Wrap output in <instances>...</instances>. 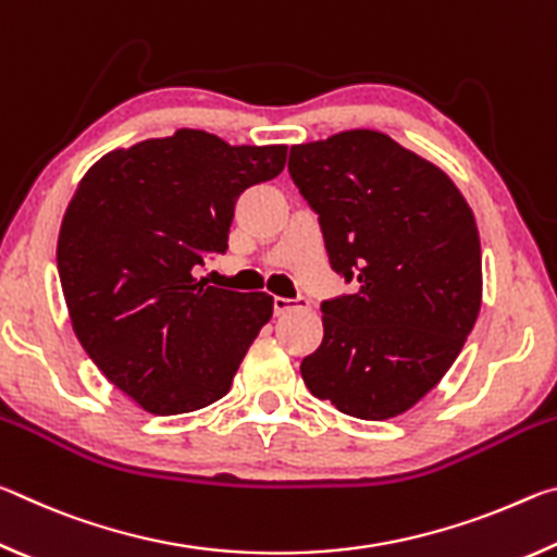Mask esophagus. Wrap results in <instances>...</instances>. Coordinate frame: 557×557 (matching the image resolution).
Returning a JSON list of instances; mask_svg holds the SVG:
<instances>
[{"mask_svg": "<svg viewBox=\"0 0 557 557\" xmlns=\"http://www.w3.org/2000/svg\"><path fill=\"white\" fill-rule=\"evenodd\" d=\"M299 307H307L305 297H297V299L275 297V314H285V312H292V309H299Z\"/></svg>", "mask_w": 557, "mask_h": 557, "instance_id": "1", "label": "esophagus"}]
</instances>
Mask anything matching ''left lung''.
Here are the masks:
<instances>
[{
    "instance_id": "left-lung-1",
    "label": "left lung",
    "mask_w": 557,
    "mask_h": 557,
    "mask_svg": "<svg viewBox=\"0 0 557 557\" xmlns=\"http://www.w3.org/2000/svg\"><path fill=\"white\" fill-rule=\"evenodd\" d=\"M332 270L354 295L322 305L307 388L361 420L398 418L455 363L482 309V245L455 182L379 129L289 149Z\"/></svg>"
}]
</instances>
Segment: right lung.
Masks as SVG:
<instances>
[{
	"label": "right lung",
	"mask_w": 557,
	"mask_h": 557,
	"mask_svg": "<svg viewBox=\"0 0 557 557\" xmlns=\"http://www.w3.org/2000/svg\"><path fill=\"white\" fill-rule=\"evenodd\" d=\"M285 162V145L184 127L112 149L81 178L55 248L65 307L92 363L143 410L194 412L231 391L275 299L209 287L194 268L228 250L238 196Z\"/></svg>",
	"instance_id": "add662e5"
}]
</instances>
